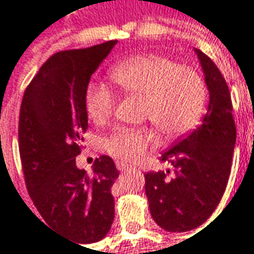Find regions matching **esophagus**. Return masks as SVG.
Masks as SVG:
<instances>
[{"mask_svg":"<svg viewBox=\"0 0 254 254\" xmlns=\"http://www.w3.org/2000/svg\"><path fill=\"white\" fill-rule=\"evenodd\" d=\"M116 168H118V169L122 170V172H123V170H127V169H128L129 166L127 165V164H123V162H120V161H118V162H116Z\"/></svg>","mask_w":254,"mask_h":254,"instance_id":"1","label":"esophagus"}]
</instances>
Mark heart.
Instances as JSON below:
<instances>
[{"label":"heart","instance_id":"1","mask_svg":"<svg viewBox=\"0 0 254 254\" xmlns=\"http://www.w3.org/2000/svg\"><path fill=\"white\" fill-rule=\"evenodd\" d=\"M109 77L122 92L145 97L143 119L151 122L165 139L188 134L203 115L204 79L195 68L179 66L166 57H131L115 66ZM85 107L94 123H104L114 114L116 96L105 85L92 82L85 93ZM153 142L154 132L149 128H119L104 140V147L115 158L132 164L145 157Z\"/></svg>","mask_w":254,"mask_h":254}]
</instances>
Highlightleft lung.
Listing matches in <instances>:
<instances>
[{"label": "left lung", "mask_w": 254, "mask_h": 254, "mask_svg": "<svg viewBox=\"0 0 254 254\" xmlns=\"http://www.w3.org/2000/svg\"><path fill=\"white\" fill-rule=\"evenodd\" d=\"M204 71L210 103L201 125L175 142L160 161L173 166L168 172H147L146 197L155 223L172 233L203 225L219 204L230 176L237 129L230 90L219 68L195 49Z\"/></svg>", "instance_id": "left-lung-1"}]
</instances>
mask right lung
I'll list each match as a JSON object with an SVG mask.
<instances>
[{
    "instance_id": "1",
    "label": "right lung",
    "mask_w": 254,
    "mask_h": 254,
    "mask_svg": "<svg viewBox=\"0 0 254 254\" xmlns=\"http://www.w3.org/2000/svg\"><path fill=\"white\" fill-rule=\"evenodd\" d=\"M116 43L54 54L27 86L20 108L18 149L29 196L51 229L82 245L103 240L115 218L111 188L119 172L112 158L101 155L89 176L75 157L88 129L89 81Z\"/></svg>"
}]
</instances>
